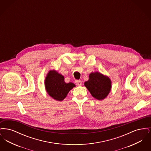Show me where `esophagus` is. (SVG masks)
<instances>
[{"label": "esophagus", "instance_id": "1", "mask_svg": "<svg viewBox=\"0 0 151 151\" xmlns=\"http://www.w3.org/2000/svg\"><path fill=\"white\" fill-rule=\"evenodd\" d=\"M75 83L78 86H81L82 85V82H81V80H76Z\"/></svg>", "mask_w": 151, "mask_h": 151}]
</instances>
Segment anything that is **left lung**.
Listing matches in <instances>:
<instances>
[{"instance_id":"left-lung-1","label":"left lung","mask_w":151,"mask_h":151,"mask_svg":"<svg viewBox=\"0 0 151 151\" xmlns=\"http://www.w3.org/2000/svg\"><path fill=\"white\" fill-rule=\"evenodd\" d=\"M89 78V80L84 83V86L94 98L99 100H104L111 91L110 79L99 72L91 73Z\"/></svg>"}]
</instances>
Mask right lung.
<instances>
[{
    "instance_id": "obj_1",
    "label": "right lung",
    "mask_w": 151,
    "mask_h": 151,
    "mask_svg": "<svg viewBox=\"0 0 151 151\" xmlns=\"http://www.w3.org/2000/svg\"><path fill=\"white\" fill-rule=\"evenodd\" d=\"M45 86L50 97L55 100L61 101L75 85L71 82L65 83L63 75L55 70H51L45 80Z\"/></svg>"
}]
</instances>
